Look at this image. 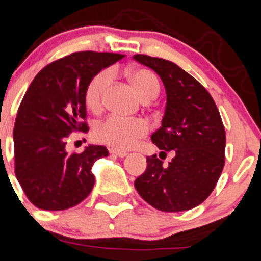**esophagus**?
Instances as JSON below:
<instances>
[{"mask_svg": "<svg viewBox=\"0 0 261 261\" xmlns=\"http://www.w3.org/2000/svg\"><path fill=\"white\" fill-rule=\"evenodd\" d=\"M109 153H112V154L117 155V157L119 158H123L127 155V152H125V150H118V149H114V148H111V149H109Z\"/></svg>", "mask_w": 261, "mask_h": 261, "instance_id": "1", "label": "esophagus"}]
</instances>
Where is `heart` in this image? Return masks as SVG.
<instances>
[{"instance_id": "heart-1", "label": "heart", "mask_w": 261, "mask_h": 261, "mask_svg": "<svg viewBox=\"0 0 261 261\" xmlns=\"http://www.w3.org/2000/svg\"><path fill=\"white\" fill-rule=\"evenodd\" d=\"M130 81L140 97L157 96L160 84L155 75L147 69H135L130 73ZM112 81V72L106 69L97 73L89 82L85 92V100L91 111L103 108L104 95ZM148 123L140 118H125L121 116H109L96 125L94 130L97 142L109 145L114 149H128L138 143L139 139L147 135Z\"/></svg>"}]
</instances>
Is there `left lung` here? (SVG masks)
<instances>
[{
	"instance_id": "left-lung-1",
	"label": "left lung",
	"mask_w": 261,
	"mask_h": 261,
	"mask_svg": "<svg viewBox=\"0 0 261 261\" xmlns=\"http://www.w3.org/2000/svg\"><path fill=\"white\" fill-rule=\"evenodd\" d=\"M154 70L166 90V108L152 142L165 155L147 157V170L135 180L138 193L160 211L179 213L201 204L220 177L225 157V128L208 91L179 65L161 58L134 55Z\"/></svg>"
}]
</instances>
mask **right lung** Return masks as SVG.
<instances>
[{
	"mask_svg": "<svg viewBox=\"0 0 261 261\" xmlns=\"http://www.w3.org/2000/svg\"><path fill=\"white\" fill-rule=\"evenodd\" d=\"M123 55L81 51L46 65L29 85L14 126L15 175L36 207L65 210L92 191L91 167L108 155L103 145L82 153L65 149L73 131H87L85 92L89 82Z\"/></svg>",
	"mask_w": 261,
	"mask_h": 261,
	"instance_id": "1",
	"label": "right lung"
}]
</instances>
